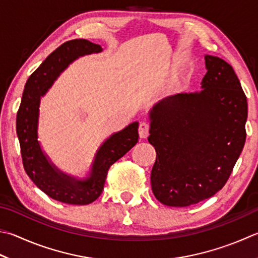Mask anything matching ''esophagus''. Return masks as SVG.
I'll return each mask as SVG.
<instances>
[{
    "label": "esophagus",
    "mask_w": 258,
    "mask_h": 258,
    "mask_svg": "<svg viewBox=\"0 0 258 258\" xmlns=\"http://www.w3.org/2000/svg\"><path fill=\"white\" fill-rule=\"evenodd\" d=\"M138 131L140 138H146L149 135V124L147 122H145V121H142V122L139 123Z\"/></svg>",
    "instance_id": "obj_1"
}]
</instances>
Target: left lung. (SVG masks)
Here are the masks:
<instances>
[{"label": "left lung", "mask_w": 258, "mask_h": 258, "mask_svg": "<svg viewBox=\"0 0 258 258\" xmlns=\"http://www.w3.org/2000/svg\"><path fill=\"white\" fill-rule=\"evenodd\" d=\"M201 92L178 93L150 110L156 150L150 182L165 206L196 205L221 189L246 142L247 99L232 67L206 55Z\"/></svg>", "instance_id": "8db88e82"}]
</instances>
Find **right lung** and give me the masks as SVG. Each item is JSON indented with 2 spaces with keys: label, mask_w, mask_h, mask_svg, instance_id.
<instances>
[{
  "label": "right lung",
  "mask_w": 258,
  "mask_h": 258,
  "mask_svg": "<svg viewBox=\"0 0 258 258\" xmlns=\"http://www.w3.org/2000/svg\"><path fill=\"white\" fill-rule=\"evenodd\" d=\"M102 51V47L85 39H74L53 50L32 73L24 86L17 113V135L20 143L24 171L31 181L53 200L84 206L98 199L110 166L138 143V122L130 123L101 145L92 164L90 176L79 179L59 171L38 142L40 98L71 62L84 55Z\"/></svg>",
  "instance_id": "1"
}]
</instances>
